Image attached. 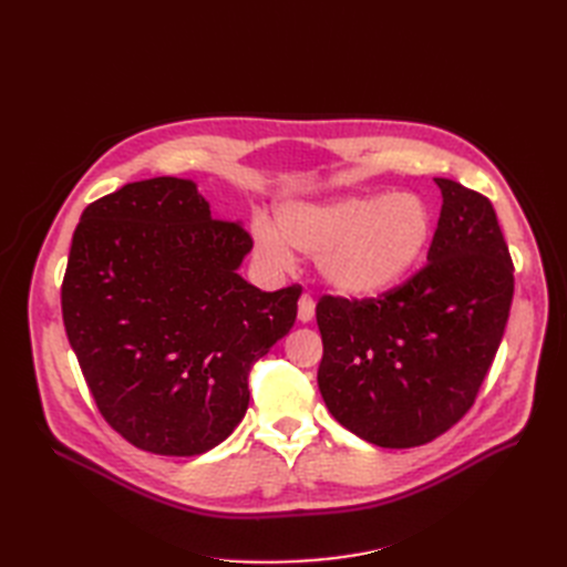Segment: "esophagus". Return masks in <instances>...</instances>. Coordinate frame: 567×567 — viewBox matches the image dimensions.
Returning a JSON list of instances; mask_svg holds the SVG:
<instances>
[{
	"label": "esophagus",
	"instance_id": "esophagus-1",
	"mask_svg": "<svg viewBox=\"0 0 567 567\" xmlns=\"http://www.w3.org/2000/svg\"><path fill=\"white\" fill-rule=\"evenodd\" d=\"M312 317H315V298L310 293H302L298 300V319L307 323L312 321Z\"/></svg>",
	"mask_w": 567,
	"mask_h": 567
}]
</instances>
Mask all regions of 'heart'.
<instances>
[{
    "instance_id": "obj_1",
    "label": "heart",
    "mask_w": 567,
    "mask_h": 567,
    "mask_svg": "<svg viewBox=\"0 0 567 567\" xmlns=\"http://www.w3.org/2000/svg\"><path fill=\"white\" fill-rule=\"evenodd\" d=\"M433 213L414 194H369L329 203H290L279 227L250 225L252 246L271 269H290L296 250L317 257L321 281L346 298H375L414 269L433 238Z\"/></svg>"
}]
</instances>
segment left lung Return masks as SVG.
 I'll use <instances>...</instances> for the list:
<instances>
[{"mask_svg":"<svg viewBox=\"0 0 567 567\" xmlns=\"http://www.w3.org/2000/svg\"><path fill=\"white\" fill-rule=\"evenodd\" d=\"M435 184L442 210L427 265L381 298L317 305L321 398L340 425L388 450L435 440L473 406L513 300L492 203L458 182Z\"/></svg>","mask_w":567,"mask_h":567,"instance_id":"8db88e82","label":"left lung"}]
</instances>
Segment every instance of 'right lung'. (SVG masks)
<instances>
[{"label":"right lung","instance_id":"right-lung-1","mask_svg":"<svg viewBox=\"0 0 567 567\" xmlns=\"http://www.w3.org/2000/svg\"><path fill=\"white\" fill-rule=\"evenodd\" d=\"M250 248L192 179L132 182L84 208L63 323L99 411L134 447L205 454L246 416L248 371L293 329L302 293L248 284Z\"/></svg>","mask_w":567,"mask_h":567}]
</instances>
